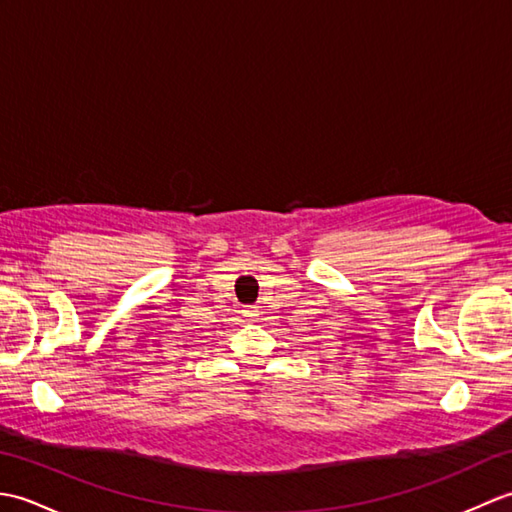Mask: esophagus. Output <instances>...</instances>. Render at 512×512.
<instances>
[{
	"label": "esophagus",
	"mask_w": 512,
	"mask_h": 512,
	"mask_svg": "<svg viewBox=\"0 0 512 512\" xmlns=\"http://www.w3.org/2000/svg\"><path fill=\"white\" fill-rule=\"evenodd\" d=\"M242 312H244V317H248V319H257L259 317V306H248Z\"/></svg>",
	"instance_id": "1"
}]
</instances>
